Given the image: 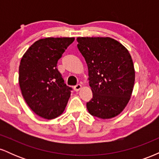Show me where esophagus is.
<instances>
[{"label": "esophagus", "mask_w": 159, "mask_h": 159, "mask_svg": "<svg viewBox=\"0 0 159 159\" xmlns=\"http://www.w3.org/2000/svg\"><path fill=\"white\" fill-rule=\"evenodd\" d=\"M82 88V85L81 84H78L77 85H75L74 87V90H75V91H79L80 90H81V89Z\"/></svg>", "instance_id": "1"}]
</instances>
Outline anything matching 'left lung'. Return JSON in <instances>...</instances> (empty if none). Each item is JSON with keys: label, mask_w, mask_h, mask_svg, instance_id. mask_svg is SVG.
<instances>
[{"label": "left lung", "mask_w": 159, "mask_h": 159, "mask_svg": "<svg viewBox=\"0 0 159 159\" xmlns=\"http://www.w3.org/2000/svg\"><path fill=\"white\" fill-rule=\"evenodd\" d=\"M78 48L88 67L93 98L87 109L93 116L115 117L126 107L135 80L132 58L128 49L111 37H78Z\"/></svg>", "instance_id": "obj_1"}]
</instances>
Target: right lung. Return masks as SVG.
Listing matches in <instances>:
<instances>
[{"label": "right lung", "instance_id": "right-lung-1", "mask_svg": "<svg viewBox=\"0 0 159 159\" xmlns=\"http://www.w3.org/2000/svg\"><path fill=\"white\" fill-rule=\"evenodd\" d=\"M74 37H48L35 42L24 54L19 65V83L25 102L38 116L47 120L64 111L71 87L57 69V61Z\"/></svg>", "mask_w": 159, "mask_h": 159}]
</instances>
